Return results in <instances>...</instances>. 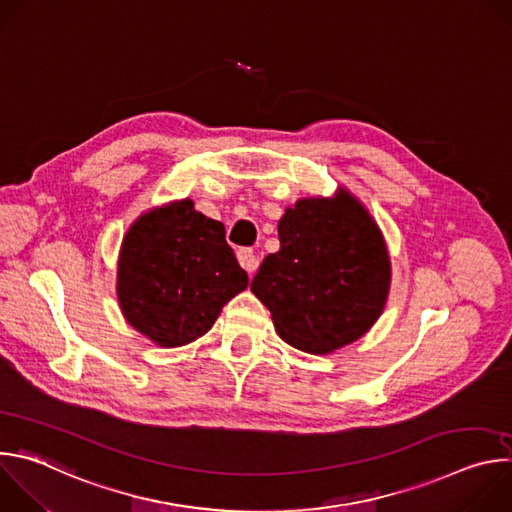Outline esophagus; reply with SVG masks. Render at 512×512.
<instances>
[{
    "label": "esophagus",
    "mask_w": 512,
    "mask_h": 512,
    "mask_svg": "<svg viewBox=\"0 0 512 512\" xmlns=\"http://www.w3.org/2000/svg\"><path fill=\"white\" fill-rule=\"evenodd\" d=\"M237 257H239V263H241L249 273H255V271H257V267H259V257H257V253H255L251 247L239 249V251H237Z\"/></svg>",
    "instance_id": "34e87169"
}]
</instances>
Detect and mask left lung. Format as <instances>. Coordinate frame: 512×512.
Returning a JSON list of instances; mask_svg holds the SVG:
<instances>
[{
    "label": "left lung",
    "mask_w": 512,
    "mask_h": 512,
    "mask_svg": "<svg viewBox=\"0 0 512 512\" xmlns=\"http://www.w3.org/2000/svg\"><path fill=\"white\" fill-rule=\"evenodd\" d=\"M279 251L251 281L279 336L312 354L367 332L383 312L391 267L379 227L350 194L304 198L277 225Z\"/></svg>",
    "instance_id": "left-lung-1"
}]
</instances>
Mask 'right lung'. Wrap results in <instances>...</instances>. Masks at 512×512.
<instances>
[{"label":"right lung","instance_id":"right-lung-1","mask_svg":"<svg viewBox=\"0 0 512 512\" xmlns=\"http://www.w3.org/2000/svg\"><path fill=\"white\" fill-rule=\"evenodd\" d=\"M247 283L223 223L196 212L190 200L141 216L123 239L117 275L123 316L160 346L206 334Z\"/></svg>","mask_w":512,"mask_h":512}]
</instances>
